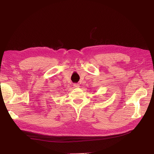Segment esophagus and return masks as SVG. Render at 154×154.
Listing matches in <instances>:
<instances>
[{"mask_svg":"<svg viewBox=\"0 0 154 154\" xmlns=\"http://www.w3.org/2000/svg\"><path fill=\"white\" fill-rule=\"evenodd\" d=\"M80 85L79 84H74V88H79L80 86H79Z\"/></svg>","mask_w":154,"mask_h":154,"instance_id":"34e87169","label":"esophagus"}]
</instances>
